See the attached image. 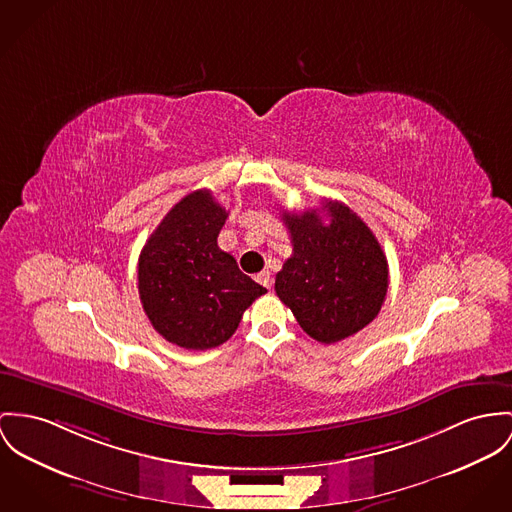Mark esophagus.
I'll list each match as a JSON object with an SVG mask.
<instances>
[{"mask_svg":"<svg viewBox=\"0 0 512 512\" xmlns=\"http://www.w3.org/2000/svg\"><path fill=\"white\" fill-rule=\"evenodd\" d=\"M255 280H257L259 284H263L265 288H271V286H273V275H271L269 271L259 273V275L255 276Z\"/></svg>","mask_w":512,"mask_h":512,"instance_id":"1","label":"esophagus"}]
</instances>
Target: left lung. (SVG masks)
Returning a JSON list of instances; mask_svg holds the SVG:
<instances>
[{
  "label": "left lung",
  "instance_id": "1",
  "mask_svg": "<svg viewBox=\"0 0 512 512\" xmlns=\"http://www.w3.org/2000/svg\"><path fill=\"white\" fill-rule=\"evenodd\" d=\"M319 210L282 212L292 257L276 273V296L300 327L331 345L364 329L388 292V259L372 230L347 204L325 200Z\"/></svg>",
  "mask_w": 512,
  "mask_h": 512
}]
</instances>
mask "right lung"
I'll return each mask as SVG.
<instances>
[{"label": "right lung", "mask_w": 512, "mask_h": 512, "mask_svg": "<svg viewBox=\"0 0 512 512\" xmlns=\"http://www.w3.org/2000/svg\"><path fill=\"white\" fill-rule=\"evenodd\" d=\"M226 218L210 191H195L165 214L138 259L144 312L163 339L189 351L226 343L243 312L267 292L218 247Z\"/></svg>", "instance_id": "right-lung-1"}]
</instances>
